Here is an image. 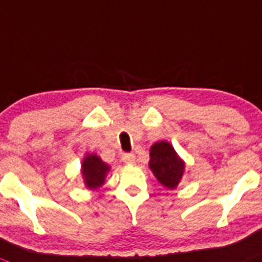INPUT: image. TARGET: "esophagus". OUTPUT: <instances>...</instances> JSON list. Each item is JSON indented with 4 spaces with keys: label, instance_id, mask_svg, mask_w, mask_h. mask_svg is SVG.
<instances>
[{
    "label": "esophagus",
    "instance_id": "obj_1",
    "mask_svg": "<svg viewBox=\"0 0 262 262\" xmlns=\"http://www.w3.org/2000/svg\"><path fill=\"white\" fill-rule=\"evenodd\" d=\"M122 161H123L126 164H133V163H135L136 157H135V154H133V153H124L123 156H122Z\"/></svg>",
    "mask_w": 262,
    "mask_h": 262
}]
</instances>
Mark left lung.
Masks as SVG:
<instances>
[{"instance_id":"left-lung-1","label":"left lung","mask_w":262,"mask_h":262,"mask_svg":"<svg viewBox=\"0 0 262 262\" xmlns=\"http://www.w3.org/2000/svg\"><path fill=\"white\" fill-rule=\"evenodd\" d=\"M149 151V168L159 184L170 190L178 188L185 172V161L166 140L154 143Z\"/></svg>"}]
</instances>
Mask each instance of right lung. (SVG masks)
I'll list each match as a JSON object with an SVG mask.
<instances>
[{
	"mask_svg": "<svg viewBox=\"0 0 262 262\" xmlns=\"http://www.w3.org/2000/svg\"><path fill=\"white\" fill-rule=\"evenodd\" d=\"M111 171V166L101 161L95 153H87L81 163V175L84 186L89 190H98L105 183L106 175Z\"/></svg>",
	"mask_w": 262,
	"mask_h": 262,
	"instance_id": "obj_1",
	"label": "right lung"
}]
</instances>
